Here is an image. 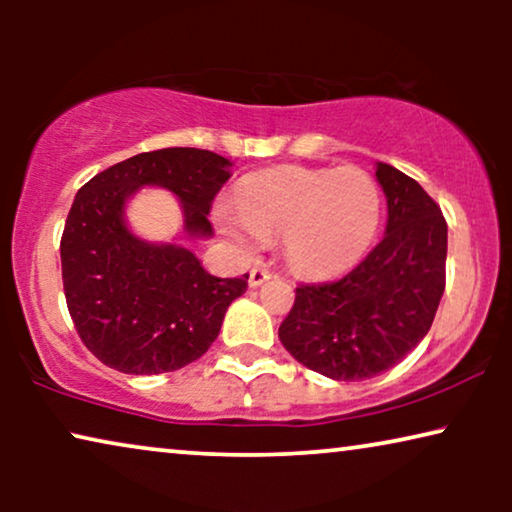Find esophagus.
<instances>
[{
	"label": "esophagus",
	"mask_w": 512,
	"mask_h": 512,
	"mask_svg": "<svg viewBox=\"0 0 512 512\" xmlns=\"http://www.w3.org/2000/svg\"><path fill=\"white\" fill-rule=\"evenodd\" d=\"M272 275H270V270L265 268V265H256V268H251V272H249V284L251 286H261L263 282H268Z\"/></svg>",
	"instance_id": "1"
}]
</instances>
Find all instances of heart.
I'll use <instances>...</instances> for the list:
<instances>
[{
  "mask_svg": "<svg viewBox=\"0 0 512 512\" xmlns=\"http://www.w3.org/2000/svg\"><path fill=\"white\" fill-rule=\"evenodd\" d=\"M214 219L244 251L282 237L286 263L303 275L345 272L373 247L382 193L366 170L284 165L244 179L240 202L219 200Z\"/></svg>",
  "mask_w": 512,
  "mask_h": 512,
  "instance_id": "1",
  "label": "heart"
}]
</instances>
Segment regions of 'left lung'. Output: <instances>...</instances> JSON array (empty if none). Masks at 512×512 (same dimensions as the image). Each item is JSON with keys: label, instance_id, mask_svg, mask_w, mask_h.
<instances>
[{"label": "left lung", "instance_id": "8db88e82", "mask_svg": "<svg viewBox=\"0 0 512 512\" xmlns=\"http://www.w3.org/2000/svg\"><path fill=\"white\" fill-rule=\"evenodd\" d=\"M375 177L387 195V235L345 277L298 284L279 326L293 359L340 382L370 380L403 361L429 333L445 291L438 202L387 163H377Z\"/></svg>", "mask_w": 512, "mask_h": 512}]
</instances>
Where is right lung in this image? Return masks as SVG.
I'll list each match as a JSON object with an SVG mask.
<instances>
[{"label": "right lung", "instance_id": "1", "mask_svg": "<svg viewBox=\"0 0 512 512\" xmlns=\"http://www.w3.org/2000/svg\"><path fill=\"white\" fill-rule=\"evenodd\" d=\"M228 167L212 151L174 146L111 165L79 188L60 240L62 286L76 333L104 366L128 375L188 366L247 291L249 275H209L193 251L139 240L123 221L137 188L163 186L184 205V233L209 237L207 214Z\"/></svg>", "mask_w": 512, "mask_h": 512}]
</instances>
